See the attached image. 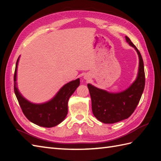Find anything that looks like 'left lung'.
Here are the masks:
<instances>
[{
	"label": "left lung",
	"instance_id": "1",
	"mask_svg": "<svg viewBox=\"0 0 161 161\" xmlns=\"http://www.w3.org/2000/svg\"><path fill=\"white\" fill-rule=\"evenodd\" d=\"M126 42L138 53L139 67L136 80L126 90L119 93H110L88 84L92 102V111L98 120L105 124H113L128 118L137 107L145 84L144 64L141 53L128 36Z\"/></svg>",
	"mask_w": 161,
	"mask_h": 161
}]
</instances>
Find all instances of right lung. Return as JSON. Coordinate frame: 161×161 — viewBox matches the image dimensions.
<instances>
[{"mask_svg":"<svg viewBox=\"0 0 161 161\" xmlns=\"http://www.w3.org/2000/svg\"><path fill=\"white\" fill-rule=\"evenodd\" d=\"M19 58L16 64L14 89L24 115L30 122L43 127H53L60 124L68 114V100L80 86V79L65 84L50 100L42 104L32 103L26 100L17 88V68Z\"/></svg>","mask_w":161,"mask_h":161,"instance_id":"add662e5","label":"right lung"}]
</instances>
